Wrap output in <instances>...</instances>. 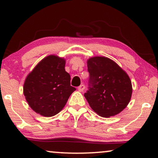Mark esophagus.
<instances>
[{"label":"esophagus","instance_id":"1","mask_svg":"<svg viewBox=\"0 0 158 158\" xmlns=\"http://www.w3.org/2000/svg\"><path fill=\"white\" fill-rule=\"evenodd\" d=\"M84 89H85V85H84V84H81V85H80L78 87V90H79V91H80V92H82V91H84Z\"/></svg>","mask_w":158,"mask_h":158}]
</instances>
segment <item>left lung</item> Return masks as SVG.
<instances>
[{"instance_id":"obj_1","label":"left lung","mask_w":158,"mask_h":158,"mask_svg":"<svg viewBox=\"0 0 158 158\" xmlns=\"http://www.w3.org/2000/svg\"><path fill=\"white\" fill-rule=\"evenodd\" d=\"M90 77L84 97L91 109L102 117L119 114L129 104L132 93L127 74L114 60L95 56L87 61Z\"/></svg>"}]
</instances>
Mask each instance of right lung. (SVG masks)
<instances>
[{
    "label": "right lung",
    "mask_w": 158,
    "mask_h": 158,
    "mask_svg": "<svg viewBox=\"0 0 158 158\" xmlns=\"http://www.w3.org/2000/svg\"><path fill=\"white\" fill-rule=\"evenodd\" d=\"M65 60L55 55L43 58L28 74L23 94L36 113L51 117L62 110L76 89L70 85V75L65 69Z\"/></svg>",
    "instance_id": "right-lung-1"
}]
</instances>
